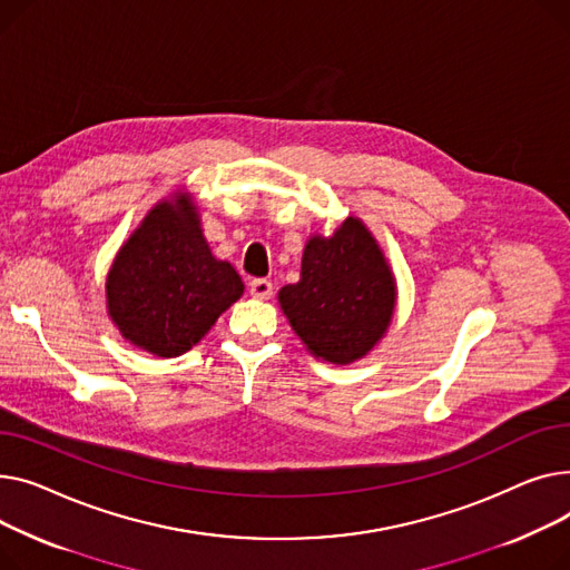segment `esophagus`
I'll return each instance as SVG.
<instances>
[{
	"mask_svg": "<svg viewBox=\"0 0 570 570\" xmlns=\"http://www.w3.org/2000/svg\"><path fill=\"white\" fill-rule=\"evenodd\" d=\"M248 292L255 298H272L274 285H272V281H266V278H253L250 285H248Z\"/></svg>",
	"mask_w": 570,
	"mask_h": 570,
	"instance_id": "34e87169",
	"label": "esophagus"
}]
</instances>
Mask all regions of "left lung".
<instances>
[{"instance_id":"obj_1","label":"left lung","mask_w":570,"mask_h":570,"mask_svg":"<svg viewBox=\"0 0 570 570\" xmlns=\"http://www.w3.org/2000/svg\"><path fill=\"white\" fill-rule=\"evenodd\" d=\"M296 336L322 361L347 365L384 336L395 308V278L375 237L345 218L331 237L308 239L301 278L278 292Z\"/></svg>"}]
</instances>
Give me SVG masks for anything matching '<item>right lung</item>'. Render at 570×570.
I'll return each mask as SVG.
<instances>
[{"mask_svg":"<svg viewBox=\"0 0 570 570\" xmlns=\"http://www.w3.org/2000/svg\"><path fill=\"white\" fill-rule=\"evenodd\" d=\"M244 294L242 276L216 259L188 193L163 199L119 248L106 283L121 336L163 358L188 352Z\"/></svg>","mask_w":570,"mask_h":570,"instance_id":"right-lung-1","label":"right lung"}]
</instances>
